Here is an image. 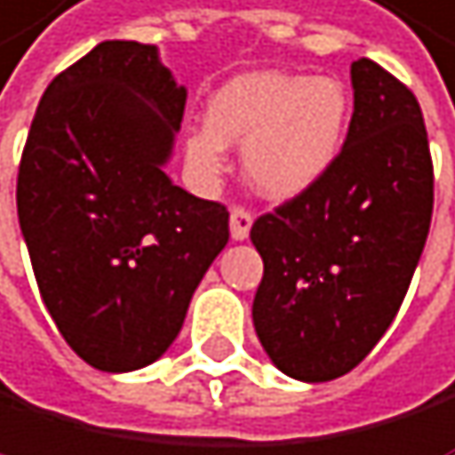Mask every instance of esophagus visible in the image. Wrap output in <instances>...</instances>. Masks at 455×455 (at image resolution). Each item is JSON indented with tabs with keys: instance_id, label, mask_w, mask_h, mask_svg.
I'll return each mask as SVG.
<instances>
[{
	"instance_id": "34e87169",
	"label": "esophagus",
	"mask_w": 455,
	"mask_h": 455,
	"mask_svg": "<svg viewBox=\"0 0 455 455\" xmlns=\"http://www.w3.org/2000/svg\"><path fill=\"white\" fill-rule=\"evenodd\" d=\"M229 223H232V237H235V240H246V237H249V229H251V223H254L251 209H246V206H232Z\"/></svg>"
}]
</instances>
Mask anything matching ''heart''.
Returning a JSON list of instances; mask_svg holds the SVG:
<instances>
[{
    "label": "heart",
    "instance_id": "heart-1",
    "mask_svg": "<svg viewBox=\"0 0 455 455\" xmlns=\"http://www.w3.org/2000/svg\"><path fill=\"white\" fill-rule=\"evenodd\" d=\"M348 92L337 78L258 73L235 78L209 104V127L187 138L195 172L215 178L226 144L243 147V170L254 189L285 201L317 183L346 141Z\"/></svg>",
    "mask_w": 455,
    "mask_h": 455
}]
</instances>
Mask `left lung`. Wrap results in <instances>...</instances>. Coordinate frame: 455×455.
Returning <instances> with one entry per match:
<instances>
[{
    "mask_svg": "<svg viewBox=\"0 0 455 455\" xmlns=\"http://www.w3.org/2000/svg\"><path fill=\"white\" fill-rule=\"evenodd\" d=\"M354 116L328 172L251 226L263 280L251 317L303 382L354 371L394 323L434 215L422 107L377 61L351 64Z\"/></svg>",
    "mask_w": 455,
    "mask_h": 455,
    "instance_id": "obj_1",
    "label": "left lung"
}]
</instances>
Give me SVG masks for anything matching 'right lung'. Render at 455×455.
I'll use <instances>...</instances> for the list:
<instances>
[{
  "instance_id": "1",
  "label": "right lung",
  "mask_w": 455,
  "mask_h": 455,
  "mask_svg": "<svg viewBox=\"0 0 455 455\" xmlns=\"http://www.w3.org/2000/svg\"><path fill=\"white\" fill-rule=\"evenodd\" d=\"M187 90L141 42H101L47 84L16 178L19 226L61 337L99 371L172 346L229 212L164 175Z\"/></svg>"
}]
</instances>
